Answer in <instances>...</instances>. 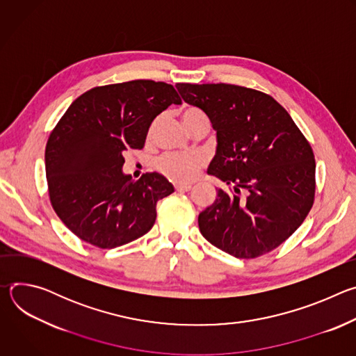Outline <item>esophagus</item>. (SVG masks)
I'll list each match as a JSON object with an SVG mask.
<instances>
[{
  "label": "esophagus",
  "instance_id": "esophagus-1",
  "mask_svg": "<svg viewBox=\"0 0 356 356\" xmlns=\"http://www.w3.org/2000/svg\"><path fill=\"white\" fill-rule=\"evenodd\" d=\"M175 188L177 191H188V190H191V184H188V183H175Z\"/></svg>",
  "mask_w": 356,
  "mask_h": 356
}]
</instances>
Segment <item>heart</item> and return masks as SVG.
Returning <instances> with one entry per match:
<instances>
[{
    "instance_id": "obj_1",
    "label": "heart",
    "mask_w": 356,
    "mask_h": 356,
    "mask_svg": "<svg viewBox=\"0 0 356 356\" xmlns=\"http://www.w3.org/2000/svg\"><path fill=\"white\" fill-rule=\"evenodd\" d=\"M201 115L204 114H202L200 110L187 108L183 111L181 118L184 124H187L193 118H197ZM202 163H204V159L197 154H165L156 161V169L172 180L187 181L197 175Z\"/></svg>"
}]
</instances>
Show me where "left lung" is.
Wrapping results in <instances>:
<instances>
[{
	"label": "left lung",
	"instance_id": "8db88e82",
	"mask_svg": "<svg viewBox=\"0 0 356 356\" xmlns=\"http://www.w3.org/2000/svg\"><path fill=\"white\" fill-rule=\"evenodd\" d=\"M217 132L207 170L229 186L198 216L201 235L239 259L283 243L310 213L316 161L310 143L270 95L234 84L177 83Z\"/></svg>",
	"mask_w": 356,
	"mask_h": 356
}]
</instances>
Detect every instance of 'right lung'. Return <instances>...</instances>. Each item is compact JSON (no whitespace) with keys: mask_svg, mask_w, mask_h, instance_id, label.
Returning a JSON list of instances; mask_svg holds the SVG:
<instances>
[{"mask_svg":"<svg viewBox=\"0 0 356 356\" xmlns=\"http://www.w3.org/2000/svg\"><path fill=\"white\" fill-rule=\"evenodd\" d=\"M181 99L172 84L134 80L76 98L44 150L49 197L63 224L101 249L125 245L155 224L156 202L175 191L154 172L132 180L124 154L140 149L150 124Z\"/></svg>","mask_w":356,"mask_h":356,"instance_id":"1","label":"right lung"}]
</instances>
